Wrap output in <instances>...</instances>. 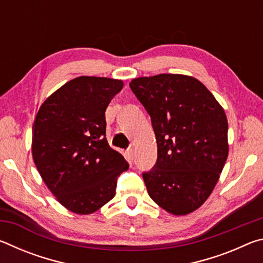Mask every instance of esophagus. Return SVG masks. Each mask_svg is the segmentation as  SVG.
<instances>
[{
	"label": "esophagus",
	"mask_w": 263,
	"mask_h": 263,
	"mask_svg": "<svg viewBox=\"0 0 263 263\" xmlns=\"http://www.w3.org/2000/svg\"><path fill=\"white\" fill-rule=\"evenodd\" d=\"M127 155H128V158H130V160L135 159V157H136L135 149H133V148H128V149H127Z\"/></svg>",
	"instance_id": "1"
}]
</instances>
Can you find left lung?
Masks as SVG:
<instances>
[{
    "instance_id": "1",
    "label": "left lung",
    "mask_w": 263,
    "mask_h": 263,
    "mask_svg": "<svg viewBox=\"0 0 263 263\" xmlns=\"http://www.w3.org/2000/svg\"><path fill=\"white\" fill-rule=\"evenodd\" d=\"M130 88L151 116L158 145L157 162L142 173L149 197L172 215H188L206 201L228 159L225 111L186 75L138 78Z\"/></svg>"
}]
</instances>
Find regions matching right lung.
I'll list each match as a JSON object with an SVG mask.
<instances>
[{"instance_id": "obj_1", "label": "right lung", "mask_w": 263, "mask_h": 263, "mask_svg": "<svg viewBox=\"0 0 263 263\" xmlns=\"http://www.w3.org/2000/svg\"><path fill=\"white\" fill-rule=\"evenodd\" d=\"M123 88L121 80L79 77L42 104L32 126V157L47 188L79 215L114 198L128 162L105 138V110Z\"/></svg>"}]
</instances>
